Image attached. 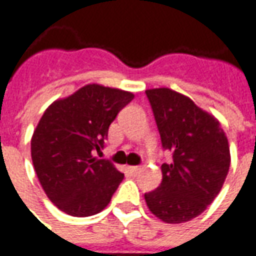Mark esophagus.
Masks as SVG:
<instances>
[{"instance_id": "obj_1", "label": "esophagus", "mask_w": 256, "mask_h": 256, "mask_svg": "<svg viewBox=\"0 0 256 256\" xmlns=\"http://www.w3.org/2000/svg\"><path fill=\"white\" fill-rule=\"evenodd\" d=\"M128 168H130V172H133L134 176H136V174H138V172H140V170H142L138 166H132V167H128Z\"/></svg>"}]
</instances>
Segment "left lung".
<instances>
[{
  "label": "left lung",
  "mask_w": 256,
  "mask_h": 256,
  "mask_svg": "<svg viewBox=\"0 0 256 256\" xmlns=\"http://www.w3.org/2000/svg\"><path fill=\"white\" fill-rule=\"evenodd\" d=\"M164 150L172 163L162 166V184L144 200L167 224L198 216L222 188L230 170L228 138L220 122L190 98L168 88L146 90Z\"/></svg>",
  "instance_id": "obj_1"
}]
</instances>
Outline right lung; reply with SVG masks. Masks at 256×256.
I'll return each mask as SVG.
<instances>
[{"mask_svg": "<svg viewBox=\"0 0 256 256\" xmlns=\"http://www.w3.org/2000/svg\"><path fill=\"white\" fill-rule=\"evenodd\" d=\"M134 94L102 84H86L54 102L31 140L34 168L48 198L74 216L100 212L124 174L109 160L96 158L109 126Z\"/></svg>", "mask_w": 256, "mask_h": 256, "instance_id": "obj_1", "label": "right lung"}]
</instances>
